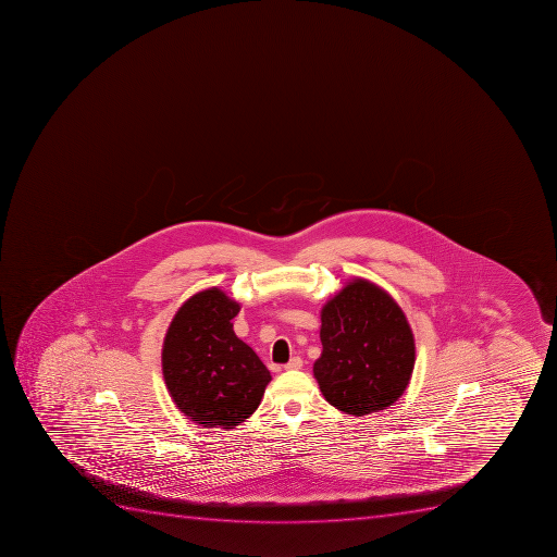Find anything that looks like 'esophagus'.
Wrapping results in <instances>:
<instances>
[{"label":"esophagus","instance_id":"esophagus-1","mask_svg":"<svg viewBox=\"0 0 557 557\" xmlns=\"http://www.w3.org/2000/svg\"><path fill=\"white\" fill-rule=\"evenodd\" d=\"M304 367V360L299 358V356H295V358H290L289 363L284 364L285 370H299Z\"/></svg>","mask_w":557,"mask_h":557}]
</instances>
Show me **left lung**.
Instances as JSON below:
<instances>
[{"label":"left lung","instance_id":"obj_1","mask_svg":"<svg viewBox=\"0 0 557 557\" xmlns=\"http://www.w3.org/2000/svg\"><path fill=\"white\" fill-rule=\"evenodd\" d=\"M323 352L313 377L338 411L364 417L403 397L414 369V337L397 301L355 278L321 310Z\"/></svg>","mask_w":557,"mask_h":557}]
</instances>
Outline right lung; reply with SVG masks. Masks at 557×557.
Instances as JSON below:
<instances>
[{
    "mask_svg": "<svg viewBox=\"0 0 557 557\" xmlns=\"http://www.w3.org/2000/svg\"><path fill=\"white\" fill-rule=\"evenodd\" d=\"M239 309L224 290L210 287L180 307L165 333V386L180 411L205 429L239 425L272 381L252 347L234 333L231 319Z\"/></svg>",
    "mask_w": 557,
    "mask_h": 557,
    "instance_id": "obj_1",
    "label": "right lung"
}]
</instances>
